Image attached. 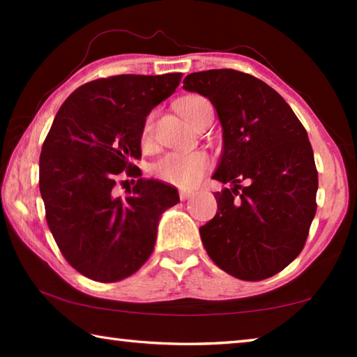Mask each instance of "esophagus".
Instances as JSON below:
<instances>
[{"label": "esophagus", "mask_w": 357, "mask_h": 357, "mask_svg": "<svg viewBox=\"0 0 357 357\" xmlns=\"http://www.w3.org/2000/svg\"><path fill=\"white\" fill-rule=\"evenodd\" d=\"M193 195V192L192 190H179V198L183 202H185V200H189V198Z\"/></svg>", "instance_id": "1"}]
</instances>
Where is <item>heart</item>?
<instances>
[{
	"label": "heart",
	"instance_id": "1",
	"mask_svg": "<svg viewBox=\"0 0 357 357\" xmlns=\"http://www.w3.org/2000/svg\"><path fill=\"white\" fill-rule=\"evenodd\" d=\"M203 102H206V99L202 98V96H184L176 102V110L187 123H190L193 112ZM140 140L143 146H149L151 142H153V114H149L144 119ZM209 165V155L200 149L190 151V153H170L155 162L153 165V173L168 184L190 189V187H195L200 183Z\"/></svg>",
	"mask_w": 357,
	"mask_h": 357
}]
</instances>
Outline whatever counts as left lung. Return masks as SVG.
<instances>
[{
  "mask_svg": "<svg viewBox=\"0 0 357 357\" xmlns=\"http://www.w3.org/2000/svg\"><path fill=\"white\" fill-rule=\"evenodd\" d=\"M183 88L217 110L223 151L213 179L233 184L214 193L217 214L200 227L204 249L236 279L273 277L304 249L317 213L318 173L304 126L275 89L244 72H193Z\"/></svg>",
  "mask_w": 357,
  "mask_h": 357,
  "instance_id": "1",
  "label": "left lung"
}]
</instances>
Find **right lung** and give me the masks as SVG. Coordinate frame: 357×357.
<instances>
[{
    "instance_id": "1",
    "label": "right lung",
    "mask_w": 357,
    "mask_h": 357,
    "mask_svg": "<svg viewBox=\"0 0 357 357\" xmlns=\"http://www.w3.org/2000/svg\"><path fill=\"white\" fill-rule=\"evenodd\" d=\"M181 74L114 75L77 88L42 144L39 189L48 228L63 257L88 279L112 283L137 273L153 253L160 214L178 190L143 179L142 126L174 93ZM138 177L124 199L116 176Z\"/></svg>"
}]
</instances>
